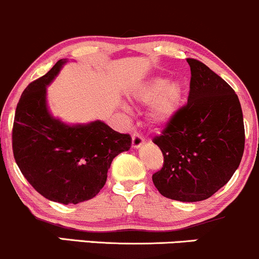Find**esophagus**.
I'll list each match as a JSON object with an SVG mask.
<instances>
[{
    "instance_id": "obj_1",
    "label": "esophagus",
    "mask_w": 259,
    "mask_h": 259,
    "mask_svg": "<svg viewBox=\"0 0 259 259\" xmlns=\"http://www.w3.org/2000/svg\"><path fill=\"white\" fill-rule=\"evenodd\" d=\"M132 144L134 148L141 147L142 144H144V139H142V136L138 132H135L132 135Z\"/></svg>"
}]
</instances>
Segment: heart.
I'll list each match as a JSON object with an SVG mask.
<instances>
[{
    "label": "heart",
    "mask_w": 259,
    "mask_h": 259,
    "mask_svg": "<svg viewBox=\"0 0 259 259\" xmlns=\"http://www.w3.org/2000/svg\"><path fill=\"white\" fill-rule=\"evenodd\" d=\"M136 100L142 105H151V120L157 125L168 123L183 102L184 89L179 81H169L163 76H152L139 89Z\"/></svg>",
    "instance_id": "heart-1"
}]
</instances>
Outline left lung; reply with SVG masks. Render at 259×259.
Returning <instances> with one entry per match:
<instances>
[{
	"label": "left lung",
	"instance_id": "8db88e82",
	"mask_svg": "<svg viewBox=\"0 0 259 259\" xmlns=\"http://www.w3.org/2000/svg\"><path fill=\"white\" fill-rule=\"evenodd\" d=\"M186 61L191 70L187 103L152 140L164 157L152 181L164 197L197 202L231 179L242 158L245 126L233 88L202 62Z\"/></svg>",
	"mask_w": 259,
	"mask_h": 259
}]
</instances>
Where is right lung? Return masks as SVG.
<instances>
[{"mask_svg":"<svg viewBox=\"0 0 259 259\" xmlns=\"http://www.w3.org/2000/svg\"><path fill=\"white\" fill-rule=\"evenodd\" d=\"M65 61L30 82L20 96L12 130L14 159L28 183L47 200L76 204L105 186L113 158L132 146L129 134L103 121L65 125L46 107V86Z\"/></svg>","mask_w":259,"mask_h":259,"instance_id":"obj_1","label":"right lung"}]
</instances>
